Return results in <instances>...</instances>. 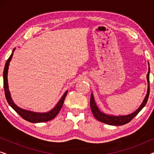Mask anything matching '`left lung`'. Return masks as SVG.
Listing matches in <instances>:
<instances>
[{"label":"left lung","instance_id":"left-lung-1","mask_svg":"<svg viewBox=\"0 0 154 154\" xmlns=\"http://www.w3.org/2000/svg\"><path fill=\"white\" fill-rule=\"evenodd\" d=\"M149 72H150V69L149 67V72L147 73V81H148V90H147V94L146 97H145L144 101H143L142 104H141L137 110L134 111V113H131V114L127 115V116H110V115H106L105 113H102V111H100V109H98V107L97 106L94 102L93 94H91V97H90V108H91L92 114L94 115V116L97 121L102 122V123L108 124V125H123L125 124H127L129 123L130 121H131L138 114V113L144 108V106L146 105L147 101H148L149 96V91H150V88H149Z\"/></svg>","mask_w":154,"mask_h":154}]
</instances>
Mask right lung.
Returning <instances> with one entry per match:
<instances>
[{"instance_id":"add662e5","label":"right lung","mask_w":154,"mask_h":154,"mask_svg":"<svg viewBox=\"0 0 154 154\" xmlns=\"http://www.w3.org/2000/svg\"><path fill=\"white\" fill-rule=\"evenodd\" d=\"M13 53H12L10 57L8 58L7 62L5 63V68H4L3 71V86H4V90H5V98L7 100V102L10 106L20 116L22 119H24L26 121L31 122V123H43V122H47L49 121L50 120L54 119L56 116L58 114L60 111L62 109V105L64 104V100L66 98V96L67 94L66 91L61 98V100L59 101L57 104L54 106V108L48 113H35L33 112V111H26L24 109H22L14 104V103L12 102L11 97H10V94L9 92V89H8V66H9L10 60L12 57Z\"/></svg>"}]
</instances>
